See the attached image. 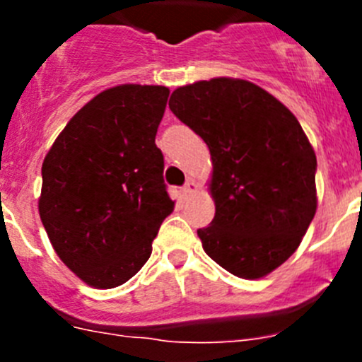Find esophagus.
Segmentation results:
<instances>
[{
  "instance_id": "1",
  "label": "esophagus",
  "mask_w": 362,
  "mask_h": 362,
  "mask_svg": "<svg viewBox=\"0 0 362 362\" xmlns=\"http://www.w3.org/2000/svg\"><path fill=\"white\" fill-rule=\"evenodd\" d=\"M196 188H197V185L194 183L192 179H188L187 183H185V187H183V194H185V196H187V194H192V192H196Z\"/></svg>"
}]
</instances>
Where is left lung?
Instances as JSON below:
<instances>
[{
    "instance_id": "left-lung-1",
    "label": "left lung",
    "mask_w": 362,
    "mask_h": 362,
    "mask_svg": "<svg viewBox=\"0 0 362 362\" xmlns=\"http://www.w3.org/2000/svg\"><path fill=\"white\" fill-rule=\"evenodd\" d=\"M168 107L212 158L216 216L204 252L243 279H261L303 241L317 210V159L299 121L261 86L214 78L179 86Z\"/></svg>"
}]
</instances>
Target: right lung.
<instances>
[{
    "label": "right lung",
    "instance_id": "add662e5",
    "mask_svg": "<svg viewBox=\"0 0 362 362\" xmlns=\"http://www.w3.org/2000/svg\"><path fill=\"white\" fill-rule=\"evenodd\" d=\"M170 90L119 85L90 99L45 156L40 217L81 281L116 288L141 270L174 210L156 134Z\"/></svg>",
    "mask_w": 362,
    "mask_h": 362
}]
</instances>
